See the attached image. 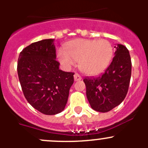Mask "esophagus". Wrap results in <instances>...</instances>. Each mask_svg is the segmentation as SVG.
<instances>
[{
  "mask_svg": "<svg viewBox=\"0 0 148 148\" xmlns=\"http://www.w3.org/2000/svg\"><path fill=\"white\" fill-rule=\"evenodd\" d=\"M74 81L77 82V81H80V80L82 79V77L79 74H78L76 73V74H74Z\"/></svg>",
  "mask_w": 148,
  "mask_h": 148,
  "instance_id": "obj_1",
  "label": "esophagus"
}]
</instances>
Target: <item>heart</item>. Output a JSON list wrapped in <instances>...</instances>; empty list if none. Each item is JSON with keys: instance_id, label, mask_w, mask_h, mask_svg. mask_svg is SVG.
<instances>
[{"instance_id": "heart-1", "label": "heart", "mask_w": 148, "mask_h": 148, "mask_svg": "<svg viewBox=\"0 0 148 148\" xmlns=\"http://www.w3.org/2000/svg\"><path fill=\"white\" fill-rule=\"evenodd\" d=\"M112 45L105 39L78 38L67 43L57 51L61 64L69 69L78 62L79 69L86 75L95 76L103 72L113 57Z\"/></svg>"}]
</instances>
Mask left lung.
Returning <instances> with one entry per match:
<instances>
[{
	"label": "left lung",
	"instance_id": "left-lung-1",
	"mask_svg": "<svg viewBox=\"0 0 148 148\" xmlns=\"http://www.w3.org/2000/svg\"><path fill=\"white\" fill-rule=\"evenodd\" d=\"M110 65L101 75L85 77L86 94L91 107L107 112L125 99L131 77L130 56L126 46L117 44Z\"/></svg>",
	"mask_w": 148,
	"mask_h": 148
}]
</instances>
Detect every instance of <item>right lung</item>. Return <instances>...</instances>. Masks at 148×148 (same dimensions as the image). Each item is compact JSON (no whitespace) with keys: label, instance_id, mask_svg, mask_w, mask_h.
I'll return each mask as SVG.
<instances>
[{"label":"right lung","instance_id":"1","mask_svg":"<svg viewBox=\"0 0 148 148\" xmlns=\"http://www.w3.org/2000/svg\"><path fill=\"white\" fill-rule=\"evenodd\" d=\"M54 39H44L23 49L17 71L23 95L40 112L53 115L63 111L74 83L72 72L59 69Z\"/></svg>","mask_w":148,"mask_h":148}]
</instances>
